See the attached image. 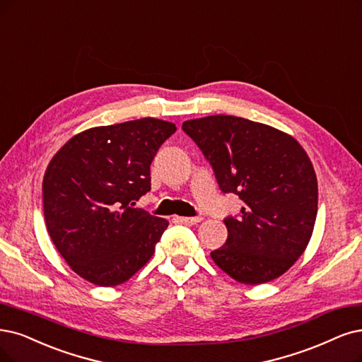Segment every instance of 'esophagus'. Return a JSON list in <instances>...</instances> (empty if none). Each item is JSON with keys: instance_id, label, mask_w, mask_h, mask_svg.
<instances>
[{"instance_id": "34e87169", "label": "esophagus", "mask_w": 362, "mask_h": 362, "mask_svg": "<svg viewBox=\"0 0 362 362\" xmlns=\"http://www.w3.org/2000/svg\"><path fill=\"white\" fill-rule=\"evenodd\" d=\"M179 222L186 223V225H197L198 222H202L203 218L202 216H195V218H176Z\"/></svg>"}]
</instances>
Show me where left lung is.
Returning a JSON list of instances; mask_svg holds the SVG:
<instances>
[{
  "label": "left lung",
  "instance_id": "8db88e82",
  "mask_svg": "<svg viewBox=\"0 0 362 362\" xmlns=\"http://www.w3.org/2000/svg\"><path fill=\"white\" fill-rule=\"evenodd\" d=\"M222 192L245 203L226 218V243L211 259L245 285L288 272L310 242L317 215V180L310 158L289 134L253 120L215 115L186 120Z\"/></svg>",
  "mask_w": 362,
  "mask_h": 362
}]
</instances>
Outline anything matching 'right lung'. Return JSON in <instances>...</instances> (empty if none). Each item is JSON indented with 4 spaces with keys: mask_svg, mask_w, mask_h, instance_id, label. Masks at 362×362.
Instances as JSON below:
<instances>
[{
    "mask_svg": "<svg viewBox=\"0 0 362 362\" xmlns=\"http://www.w3.org/2000/svg\"><path fill=\"white\" fill-rule=\"evenodd\" d=\"M174 132L155 117L95 127L52 158L43 179L47 231L88 282L117 286L152 258L168 221L134 206L151 191V164Z\"/></svg>",
    "mask_w": 362,
    "mask_h": 362,
    "instance_id": "add662e5",
    "label": "right lung"
}]
</instances>
